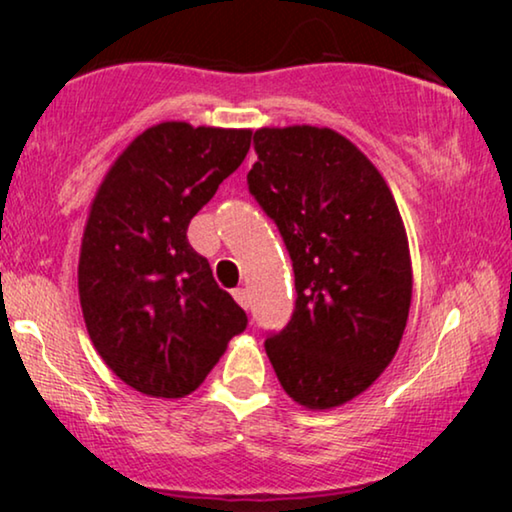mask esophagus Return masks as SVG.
Instances as JSON below:
<instances>
[{
    "label": "esophagus",
    "instance_id": "1",
    "mask_svg": "<svg viewBox=\"0 0 512 512\" xmlns=\"http://www.w3.org/2000/svg\"><path fill=\"white\" fill-rule=\"evenodd\" d=\"M233 298L237 300V305L244 307V310H249V293H247V289H235L233 291Z\"/></svg>",
    "mask_w": 512,
    "mask_h": 512
}]
</instances>
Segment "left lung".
<instances>
[{
  "mask_svg": "<svg viewBox=\"0 0 512 512\" xmlns=\"http://www.w3.org/2000/svg\"><path fill=\"white\" fill-rule=\"evenodd\" d=\"M249 193L277 223L296 275V310L265 352L293 401H352L394 359L408 324L412 265L396 200L340 132H254Z\"/></svg>",
  "mask_w": 512,
  "mask_h": 512,
  "instance_id": "8db88e82",
  "label": "left lung"
}]
</instances>
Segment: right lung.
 Returning a JSON list of instances; mask_svg holds the SVG:
<instances>
[{
    "mask_svg": "<svg viewBox=\"0 0 512 512\" xmlns=\"http://www.w3.org/2000/svg\"><path fill=\"white\" fill-rule=\"evenodd\" d=\"M249 146L251 130L158 123L97 188L79 256L83 319L104 363L146 396L191 394L247 328L186 230Z\"/></svg>",
    "mask_w": 512,
    "mask_h": 512,
    "instance_id": "obj_1",
    "label": "right lung"
}]
</instances>
